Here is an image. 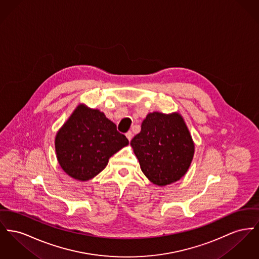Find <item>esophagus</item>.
Segmentation results:
<instances>
[{
  "mask_svg": "<svg viewBox=\"0 0 259 259\" xmlns=\"http://www.w3.org/2000/svg\"><path fill=\"white\" fill-rule=\"evenodd\" d=\"M126 137H127V139H128L129 141H131V139H132V137H133V134H132V132H131V131H128V132L126 133Z\"/></svg>",
  "mask_w": 259,
  "mask_h": 259,
  "instance_id": "34e87169",
  "label": "esophagus"
}]
</instances>
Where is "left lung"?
<instances>
[{
  "instance_id": "obj_1",
  "label": "left lung",
  "mask_w": 259,
  "mask_h": 259,
  "mask_svg": "<svg viewBox=\"0 0 259 259\" xmlns=\"http://www.w3.org/2000/svg\"><path fill=\"white\" fill-rule=\"evenodd\" d=\"M131 146L143 173L158 186L181 179L195 152L190 132L178 113L148 114Z\"/></svg>"
}]
</instances>
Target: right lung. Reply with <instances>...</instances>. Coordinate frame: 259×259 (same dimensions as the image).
I'll return each mask as SVG.
<instances>
[{
  "label": "right lung",
  "mask_w": 259,
  "mask_h": 259,
  "mask_svg": "<svg viewBox=\"0 0 259 259\" xmlns=\"http://www.w3.org/2000/svg\"><path fill=\"white\" fill-rule=\"evenodd\" d=\"M55 144L61 168L72 178L87 181L129 141L103 112L81 105L58 132Z\"/></svg>",
  "instance_id": "add662e5"
}]
</instances>
